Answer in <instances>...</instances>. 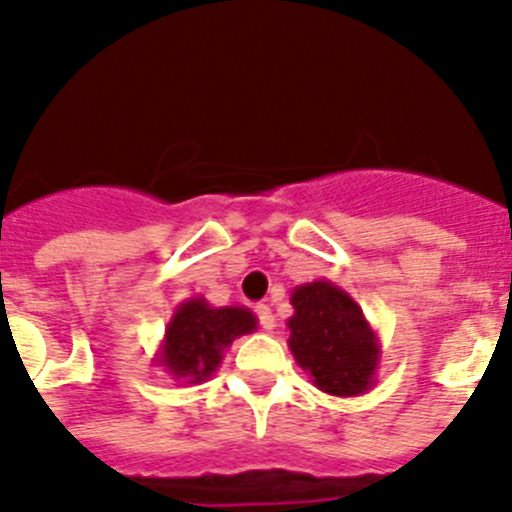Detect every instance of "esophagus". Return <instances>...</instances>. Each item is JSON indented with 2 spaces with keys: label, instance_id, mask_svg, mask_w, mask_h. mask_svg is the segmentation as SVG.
<instances>
[{
  "label": "esophagus",
  "instance_id": "esophagus-1",
  "mask_svg": "<svg viewBox=\"0 0 512 512\" xmlns=\"http://www.w3.org/2000/svg\"><path fill=\"white\" fill-rule=\"evenodd\" d=\"M256 315H259L261 328H264V330L277 328V318H274V312H271L269 305H256Z\"/></svg>",
  "mask_w": 512,
  "mask_h": 512
}]
</instances>
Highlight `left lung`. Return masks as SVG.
<instances>
[{"label":"left lung","mask_w":512,"mask_h":512,"mask_svg":"<svg viewBox=\"0 0 512 512\" xmlns=\"http://www.w3.org/2000/svg\"><path fill=\"white\" fill-rule=\"evenodd\" d=\"M289 351L320 392L359 397L374 387L382 346L346 289L328 279L295 287Z\"/></svg>","instance_id":"obj_1"}]
</instances>
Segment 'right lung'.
I'll return each mask as SVG.
<instances>
[{
	"instance_id": "right-lung-1",
	"label": "right lung",
	"mask_w": 512,
	"mask_h": 512,
	"mask_svg": "<svg viewBox=\"0 0 512 512\" xmlns=\"http://www.w3.org/2000/svg\"><path fill=\"white\" fill-rule=\"evenodd\" d=\"M259 325L248 307H212L205 297H189L176 307L153 364L184 384H200L217 372L235 338Z\"/></svg>"
}]
</instances>
